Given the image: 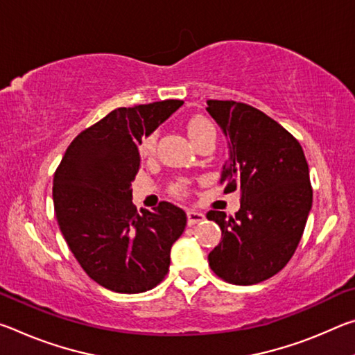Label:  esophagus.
<instances>
[{"instance_id":"obj_1","label":"esophagus","mask_w":355,"mask_h":355,"mask_svg":"<svg viewBox=\"0 0 355 355\" xmlns=\"http://www.w3.org/2000/svg\"><path fill=\"white\" fill-rule=\"evenodd\" d=\"M202 220H205V214L197 211V209H188V224L189 225H196Z\"/></svg>"}]
</instances>
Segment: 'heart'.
<instances>
[{
    "instance_id": "obj_1",
    "label": "heart",
    "mask_w": 355,
    "mask_h": 355,
    "mask_svg": "<svg viewBox=\"0 0 355 355\" xmlns=\"http://www.w3.org/2000/svg\"><path fill=\"white\" fill-rule=\"evenodd\" d=\"M209 133L214 135V127L211 125V122H208L207 119L194 117V119L189 120L188 135H189L192 142L199 141L200 137H203L205 135H209ZM153 147H155V135L148 136V137H146V139H144L142 146H141L142 155H148L153 150Z\"/></svg>"
}]
</instances>
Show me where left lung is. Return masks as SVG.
<instances>
[{"mask_svg": "<svg viewBox=\"0 0 355 355\" xmlns=\"http://www.w3.org/2000/svg\"><path fill=\"white\" fill-rule=\"evenodd\" d=\"M207 111L227 137L220 183L225 192L241 191L235 218L207 214L222 230L209 266L230 284H260L285 268L302 238L313 202L307 159L300 144L255 107L208 100Z\"/></svg>", "mask_w": 355, "mask_h": 355, "instance_id": "obj_1", "label": "left lung"}]
</instances>
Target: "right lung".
Returning <instances> with one entry per match:
<instances>
[{
  "label": "right lung",
  "mask_w": 355,
  "mask_h": 355,
  "mask_svg": "<svg viewBox=\"0 0 355 355\" xmlns=\"http://www.w3.org/2000/svg\"><path fill=\"white\" fill-rule=\"evenodd\" d=\"M182 100L117 107L70 144L53 180V202L71 254L98 285L116 293H144L169 271L172 244L186 213L169 202L137 211L133 182L139 146Z\"/></svg>",
  "instance_id": "1"
}]
</instances>
